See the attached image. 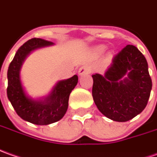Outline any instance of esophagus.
<instances>
[{"instance_id":"34e87169","label":"esophagus","mask_w":157,"mask_h":157,"mask_svg":"<svg viewBox=\"0 0 157 157\" xmlns=\"http://www.w3.org/2000/svg\"><path fill=\"white\" fill-rule=\"evenodd\" d=\"M89 69L87 68V66H82V67H81L78 70V74L79 75H82L87 74L88 72H89Z\"/></svg>"}]
</instances>
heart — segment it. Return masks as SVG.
Here are the masks:
<instances>
[{"label": "heart", "instance_id": "b5f03b06", "mask_svg": "<svg viewBox=\"0 0 157 157\" xmlns=\"http://www.w3.org/2000/svg\"><path fill=\"white\" fill-rule=\"evenodd\" d=\"M105 45H100V46H98V47L95 48V52H96L97 54H101V53H103V52H105ZM111 56H108V58H110Z\"/></svg>", "mask_w": 157, "mask_h": 157}]
</instances>
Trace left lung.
Here are the masks:
<instances>
[{"mask_svg": "<svg viewBox=\"0 0 157 157\" xmlns=\"http://www.w3.org/2000/svg\"><path fill=\"white\" fill-rule=\"evenodd\" d=\"M92 77L94 101L106 118L125 122L141 113L147 105L152 81L146 58L136 46L124 47L104 75L94 74Z\"/></svg>", "mask_w": 157, "mask_h": 157, "instance_id": "obj_1", "label": "left lung"}]
</instances>
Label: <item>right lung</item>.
<instances>
[{"instance_id": "right-lung-1", "label": "right lung", "mask_w": 157, "mask_h": 157, "mask_svg": "<svg viewBox=\"0 0 157 157\" xmlns=\"http://www.w3.org/2000/svg\"><path fill=\"white\" fill-rule=\"evenodd\" d=\"M54 44L42 38H32L21 45L7 70V98L17 114L22 119L38 125H46L60 120L67 112L71 91L78 82V76L56 83L49 96L44 100H33L25 94L20 81V71L23 62L31 52Z\"/></svg>"}]
</instances>
